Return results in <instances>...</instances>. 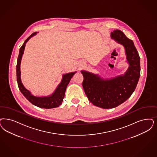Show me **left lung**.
<instances>
[{
  "label": "left lung",
  "mask_w": 157,
  "mask_h": 157,
  "mask_svg": "<svg viewBox=\"0 0 157 157\" xmlns=\"http://www.w3.org/2000/svg\"><path fill=\"white\" fill-rule=\"evenodd\" d=\"M111 37L124 47L129 65L124 74L104 79L98 75L81 71L82 86L89 100L94 105L105 109L115 108L128 100L140 76V57L132 40L118 29L111 32Z\"/></svg>",
  "instance_id": "8db88e82"
}]
</instances>
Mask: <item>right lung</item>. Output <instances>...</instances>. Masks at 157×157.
<instances>
[{"mask_svg": "<svg viewBox=\"0 0 157 157\" xmlns=\"http://www.w3.org/2000/svg\"><path fill=\"white\" fill-rule=\"evenodd\" d=\"M36 32L33 33L28 38L25 40L24 44L22 45L20 49L19 55L17 59V81L18 83V86L19 89L22 94L25 96V98L28 100L33 104L34 105L38 107L39 108H56L59 107L63 101V98L65 96V90L67 87L68 84L70 82L71 79L76 72H70L68 74H65L63 75L62 80L58 85L54 93L46 97H36L33 95L30 91L27 90L25 87L24 86L21 80V71H20V64L21 61L22 56L24 53V51L25 49V44L28 41V40L36 34Z\"/></svg>", "mask_w": 157, "mask_h": 157, "instance_id": "right-lung-1", "label": "right lung"}]
</instances>
